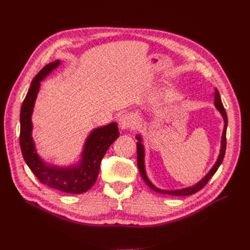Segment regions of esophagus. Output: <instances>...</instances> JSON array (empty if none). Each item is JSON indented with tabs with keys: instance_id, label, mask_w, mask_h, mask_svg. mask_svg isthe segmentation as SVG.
<instances>
[{
	"instance_id": "obj_1",
	"label": "esophagus",
	"mask_w": 250,
	"mask_h": 250,
	"mask_svg": "<svg viewBox=\"0 0 250 250\" xmlns=\"http://www.w3.org/2000/svg\"><path fill=\"white\" fill-rule=\"evenodd\" d=\"M119 126L122 130H128V129H133L135 126V119L133 115H131L129 113H125V114H122L119 119Z\"/></svg>"
}]
</instances>
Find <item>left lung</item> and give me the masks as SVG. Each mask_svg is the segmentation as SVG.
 <instances>
[{
	"instance_id": "1",
	"label": "left lung",
	"mask_w": 250,
	"mask_h": 250,
	"mask_svg": "<svg viewBox=\"0 0 250 250\" xmlns=\"http://www.w3.org/2000/svg\"><path fill=\"white\" fill-rule=\"evenodd\" d=\"M214 97H215V106L216 108L220 111V114L224 117V120H225V128H224V133H222V140H221V149H220V153H219V157L217 159V161L215 163V166L211 167L210 171L206 174V176L199 182L196 185L192 186V187H188V188H185V189H179V190H161V189H158L156 188L155 186H153L150 180L148 179L146 172H145V166H144V146L142 144V139L141 136L137 135L136 136V140L139 141L136 144V148H137V167H139L140 169V174L142 178L144 179V182L147 184V186L149 188H151L152 190L157 191L159 193H163V194H169V195H191V194H194L200 191L202 188L204 187V186L208 183V180L214 176V174L217 172V169L220 167V164L224 161V157H225V153H226V145H227V125H228V117H227V113L225 110L224 105H222L221 102V99H220V94L219 91L217 89H215L214 91Z\"/></svg>"
}]
</instances>
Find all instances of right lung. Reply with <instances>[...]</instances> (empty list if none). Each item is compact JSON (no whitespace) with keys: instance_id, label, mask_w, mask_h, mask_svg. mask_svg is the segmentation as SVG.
Listing matches in <instances>:
<instances>
[{"instance_id":"add662e5","label":"right lung","mask_w":250,"mask_h":250,"mask_svg":"<svg viewBox=\"0 0 250 250\" xmlns=\"http://www.w3.org/2000/svg\"><path fill=\"white\" fill-rule=\"evenodd\" d=\"M59 64L60 61L57 60L45 65L32 81L21 105L19 142L25 163L42 184L62 192L78 194L86 192L95 183L101 161L109 146L118 139L119 131L116 122L94 129L84 143L82 160L77 166L58 167L47 166L42 160L36 153L34 142L32 140L31 116L41 81Z\"/></svg>"}]
</instances>
